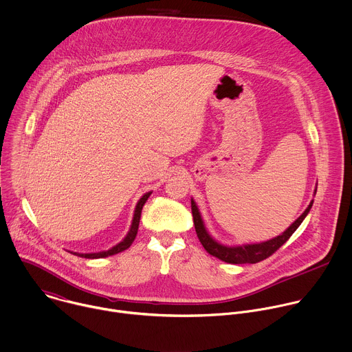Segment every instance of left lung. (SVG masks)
<instances>
[{
	"label": "left lung",
	"mask_w": 352,
	"mask_h": 352,
	"mask_svg": "<svg viewBox=\"0 0 352 352\" xmlns=\"http://www.w3.org/2000/svg\"><path fill=\"white\" fill-rule=\"evenodd\" d=\"M312 200L305 208V211L283 232L279 236H275L270 241L261 242V243H252V245H241V246H225L219 242H217L204 226L203 218L200 215V211L195 203L193 199H190V206H192V215H193V223L195 229L197 233V238L206 252L211 254L212 257L219 258L221 261H225L228 264H256L260 263L270 256H272L282 245L286 243V241L293 235L294 230L301 225L304 218L308 215L311 207H312Z\"/></svg>",
	"instance_id": "left-lung-1"
}]
</instances>
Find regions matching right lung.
<instances>
[{"label": "right lung", "instance_id": "obj_1", "mask_svg": "<svg viewBox=\"0 0 352 352\" xmlns=\"http://www.w3.org/2000/svg\"><path fill=\"white\" fill-rule=\"evenodd\" d=\"M151 195H152V192H146V193L138 200V203H137V206H135V211H134V217H133V222H131L130 230H129V233L126 235V238H124L120 243H117L116 246H113V248L109 249V250L99 252V253H88V254L73 253V254H76V256H78V257H84V258H103V257L114 256V254H117V253H122V252L127 250V249L133 245V242H134V239H135V236H137L138 226H140V219H141V212H142V207H144V204L146 203V200H148V197H149Z\"/></svg>", "mask_w": 352, "mask_h": 352}]
</instances>
